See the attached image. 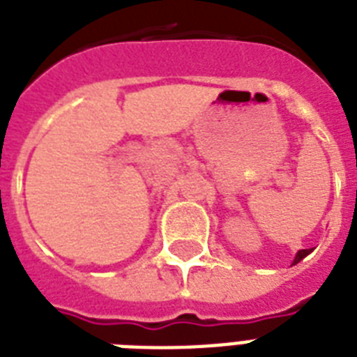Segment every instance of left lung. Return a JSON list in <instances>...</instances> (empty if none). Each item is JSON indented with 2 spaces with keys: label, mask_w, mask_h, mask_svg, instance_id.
<instances>
[{
  "label": "left lung",
  "mask_w": 357,
  "mask_h": 357,
  "mask_svg": "<svg viewBox=\"0 0 357 357\" xmlns=\"http://www.w3.org/2000/svg\"><path fill=\"white\" fill-rule=\"evenodd\" d=\"M310 254H311V248H307V250H298V254L294 255L293 265H296V263H300V261L304 259L305 255H310Z\"/></svg>",
  "instance_id": "1"
}]
</instances>
